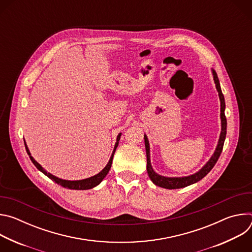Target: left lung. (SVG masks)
Instances as JSON below:
<instances>
[{
    "instance_id": "obj_1",
    "label": "left lung",
    "mask_w": 252,
    "mask_h": 252,
    "mask_svg": "<svg viewBox=\"0 0 252 252\" xmlns=\"http://www.w3.org/2000/svg\"><path fill=\"white\" fill-rule=\"evenodd\" d=\"M211 74L213 77V81L215 84V88H217V91L219 93L220 100V121H221V130L219 138L218 146L215 148V151L211 158L208 159V161L195 173L187 175V176H164L160 175L158 172H156L153 168L152 162H151V148H150V142L147 134H145V146H146V152H147V170L148 174L151 178V181L158 187L167 189H183L186 187H189L190 185H193L197 182H199L200 179H202L214 166V164L217 163L223 148V143L225 140L226 136V118L224 115L225 111V101H224V96L221 92L220 80L218 78L217 71H215L213 68H211Z\"/></svg>"
}]
</instances>
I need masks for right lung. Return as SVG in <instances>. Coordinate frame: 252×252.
Instances as JSON below:
<instances>
[{
    "instance_id": "right-lung-1",
    "label": "right lung",
    "mask_w": 252,
    "mask_h": 252,
    "mask_svg": "<svg viewBox=\"0 0 252 252\" xmlns=\"http://www.w3.org/2000/svg\"><path fill=\"white\" fill-rule=\"evenodd\" d=\"M121 135H122V132H120L117 136V141H116V145H115V148H114V151L112 153V156L110 158V160L109 162L106 163V165L98 172L96 173L95 175H93L91 177H88V178H85V179H80V181H67V179H63V178H60L50 172H48L37 160H35L31 153H30V150L27 146L26 143V140L24 139V142H25V147H26V151L32 160V162L34 164V166L37 167L41 172H43L45 175H47L49 178H51L52 181H54L56 184L62 186L63 188H65V189H75V190H86V189H91L93 188H95L96 186H98L101 182L102 179L106 176V174L109 173L110 169H111V166H112V162H113V158H114V155L116 153V150L119 146V141L121 139Z\"/></svg>"
}]
</instances>
